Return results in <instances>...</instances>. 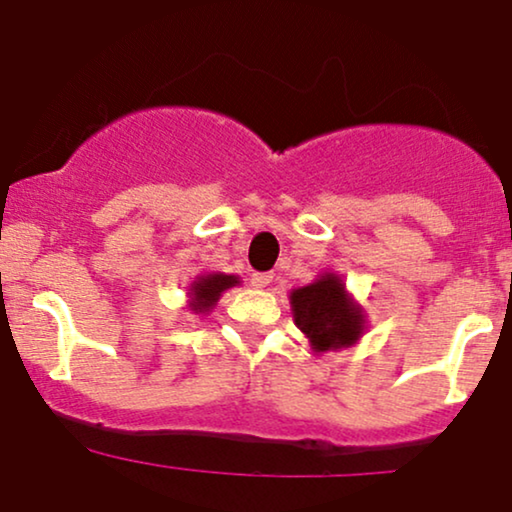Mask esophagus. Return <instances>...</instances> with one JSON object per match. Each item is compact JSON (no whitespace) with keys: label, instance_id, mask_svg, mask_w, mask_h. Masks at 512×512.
<instances>
[{"label":"esophagus","instance_id":"esophagus-1","mask_svg":"<svg viewBox=\"0 0 512 512\" xmlns=\"http://www.w3.org/2000/svg\"><path fill=\"white\" fill-rule=\"evenodd\" d=\"M250 282H252V287L265 289V287L270 285V282H272V275H270V272H252Z\"/></svg>","mask_w":512,"mask_h":512}]
</instances>
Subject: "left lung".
<instances>
[{
	"mask_svg": "<svg viewBox=\"0 0 512 512\" xmlns=\"http://www.w3.org/2000/svg\"><path fill=\"white\" fill-rule=\"evenodd\" d=\"M292 317L314 354L354 347L366 329V314L334 272H322L307 287L289 292Z\"/></svg>",
	"mask_w": 512,
	"mask_h": 512,
	"instance_id": "obj_1",
	"label": "left lung"
}]
</instances>
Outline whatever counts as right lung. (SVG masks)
<instances>
[{"label": "right lung", "mask_w": 512, "mask_h": 512, "mask_svg": "<svg viewBox=\"0 0 512 512\" xmlns=\"http://www.w3.org/2000/svg\"><path fill=\"white\" fill-rule=\"evenodd\" d=\"M240 285L237 275H225V272H200L188 287V309L193 314H210L215 304L220 302L223 292L230 287Z\"/></svg>", "instance_id": "right-lung-1"}]
</instances>
